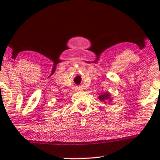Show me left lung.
Wrapping results in <instances>:
<instances>
[{
    "mask_svg": "<svg viewBox=\"0 0 160 160\" xmlns=\"http://www.w3.org/2000/svg\"><path fill=\"white\" fill-rule=\"evenodd\" d=\"M98 99L102 102H104V104H106L107 102H111L113 98H111V93L109 92H104L98 97Z\"/></svg>",
    "mask_w": 160,
    "mask_h": 160,
    "instance_id": "left-lung-1",
    "label": "left lung"
}]
</instances>
